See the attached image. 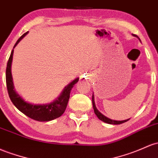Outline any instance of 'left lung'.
<instances>
[{"instance_id":"1","label":"left lung","mask_w":158,"mask_h":158,"mask_svg":"<svg viewBox=\"0 0 158 158\" xmlns=\"http://www.w3.org/2000/svg\"><path fill=\"white\" fill-rule=\"evenodd\" d=\"M92 103H93V108H94V111L95 115L98 116V118L100 119V120L103 121V122H106L107 123V124H122V123L126 122V121L129 120V119H127V120H124V121H115L106 117V116L103 115V114L100 113V112L97 110L96 106H95L94 100V95H92Z\"/></svg>"}]
</instances>
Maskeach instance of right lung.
Segmentation results:
<instances>
[{
	"instance_id": "right-lung-1",
	"label": "right lung",
	"mask_w": 158,
	"mask_h": 158,
	"mask_svg": "<svg viewBox=\"0 0 158 158\" xmlns=\"http://www.w3.org/2000/svg\"><path fill=\"white\" fill-rule=\"evenodd\" d=\"M28 32H26L15 43L14 47L19 43V41L22 39ZM13 49L12 50L11 55L9 58L7 65L6 69V88L9 97L11 100L12 103L18 109L20 112L25 114L27 117L34 119L38 121H48L54 120L57 118L60 117L62 114L64 112L67 107V103H68L69 98H70V94L72 88L74 85L79 81V78L73 81L67 86H66L64 89L63 92L60 95L59 98H57L52 103L48 104L43 105H34L27 103L23 100L19 95L15 91L14 87H13V78L11 74V64L13 60Z\"/></svg>"
}]
</instances>
